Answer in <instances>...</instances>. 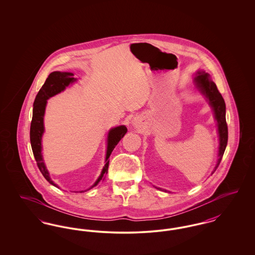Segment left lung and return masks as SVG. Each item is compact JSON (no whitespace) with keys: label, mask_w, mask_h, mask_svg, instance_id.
Wrapping results in <instances>:
<instances>
[{"label":"left lung","mask_w":255,"mask_h":255,"mask_svg":"<svg viewBox=\"0 0 255 255\" xmlns=\"http://www.w3.org/2000/svg\"><path fill=\"white\" fill-rule=\"evenodd\" d=\"M195 84L201 91V93L204 94L208 99L209 104L211 105L212 109L214 111L215 119L218 123L219 140H220L219 158L217 165L215 167V170L213 171L214 173L224 156L226 147L228 144V138H229L228 124L226 121V103L222 95L220 94L216 84L210 80L208 73L205 72H199L197 73L195 77Z\"/></svg>","instance_id":"8db88e82"}]
</instances>
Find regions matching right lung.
Listing matches in <instances>:
<instances>
[{
  "label": "right lung",
  "mask_w": 255,
  "mask_h": 255,
  "mask_svg": "<svg viewBox=\"0 0 255 255\" xmlns=\"http://www.w3.org/2000/svg\"><path fill=\"white\" fill-rule=\"evenodd\" d=\"M73 74L72 73H61V72H53L50 73L49 77L47 78L45 84L42 86L40 91L38 92L34 103H33V114H32V121L30 123V143L34 158L36 160L37 166L41 171L42 175L48 182L56 186V184L52 182L49 178V172L46 168L44 160L42 158V146H41V139L44 133V114L46 109L47 100L49 97H53L59 94L62 91L65 90L67 86L70 83H73L75 79L72 77ZM127 132V128L125 126H119L110 130L108 135V146H107V154H106V164L104 165L100 176L98 177L97 182L91 187L93 188L96 186L98 182L104 179L105 174L108 173L109 167V157L112 154L114 148L120 142V140L124 136ZM89 188V189H91ZM87 189V190H89ZM83 192V191H81Z\"/></svg>",
  "instance_id": "add662e5"
}]
</instances>
